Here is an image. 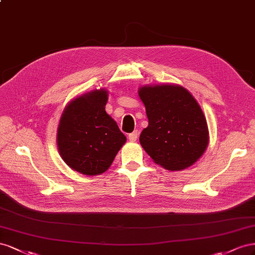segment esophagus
I'll use <instances>...</instances> for the list:
<instances>
[{
    "label": "esophagus",
    "mask_w": 255,
    "mask_h": 255,
    "mask_svg": "<svg viewBox=\"0 0 255 255\" xmlns=\"http://www.w3.org/2000/svg\"><path fill=\"white\" fill-rule=\"evenodd\" d=\"M137 136H139V132L133 131V132L128 134V139H129L130 142H134L137 139Z\"/></svg>",
    "instance_id": "1"
}]
</instances>
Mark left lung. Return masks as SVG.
Returning a JSON list of instances; mask_svg holds the SVG:
<instances>
[{
	"label": "left lung",
	"instance_id": "8db88e82",
	"mask_svg": "<svg viewBox=\"0 0 255 255\" xmlns=\"http://www.w3.org/2000/svg\"><path fill=\"white\" fill-rule=\"evenodd\" d=\"M137 93L148 119L140 143L152 161L169 171L194 164L208 146L209 132L191 93L178 84L143 85Z\"/></svg>",
	"mask_w": 255,
	"mask_h": 255
}]
</instances>
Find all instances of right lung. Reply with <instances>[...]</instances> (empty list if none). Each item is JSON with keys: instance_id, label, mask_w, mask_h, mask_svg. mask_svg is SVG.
I'll return each instance as SVG.
<instances>
[{"instance_id": "obj_1", "label": "right lung", "mask_w": 255, "mask_h": 255, "mask_svg": "<svg viewBox=\"0 0 255 255\" xmlns=\"http://www.w3.org/2000/svg\"><path fill=\"white\" fill-rule=\"evenodd\" d=\"M109 92L94 90L65 107L56 133L60 156L70 169L87 176L106 172L126 143L116 122L106 112Z\"/></svg>"}]
</instances>
